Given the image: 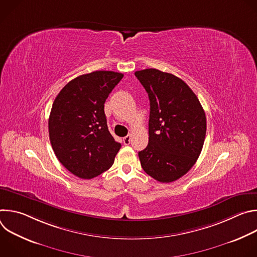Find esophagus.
I'll use <instances>...</instances> for the list:
<instances>
[{"label": "esophagus", "instance_id": "esophagus-1", "mask_svg": "<svg viewBox=\"0 0 257 257\" xmlns=\"http://www.w3.org/2000/svg\"><path fill=\"white\" fill-rule=\"evenodd\" d=\"M123 141H124V144H126V145L130 144V142H131V135L125 136V137L123 138Z\"/></svg>", "mask_w": 257, "mask_h": 257}]
</instances>
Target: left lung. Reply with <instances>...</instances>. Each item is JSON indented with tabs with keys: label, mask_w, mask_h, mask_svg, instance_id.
Masks as SVG:
<instances>
[{
	"label": "left lung",
	"mask_w": 257,
	"mask_h": 257,
	"mask_svg": "<svg viewBox=\"0 0 257 257\" xmlns=\"http://www.w3.org/2000/svg\"><path fill=\"white\" fill-rule=\"evenodd\" d=\"M149 93V144L138 153L144 172L162 183L184 176L196 163L205 139L206 118L192 89L158 69L135 72Z\"/></svg>",
	"instance_id": "1"
}]
</instances>
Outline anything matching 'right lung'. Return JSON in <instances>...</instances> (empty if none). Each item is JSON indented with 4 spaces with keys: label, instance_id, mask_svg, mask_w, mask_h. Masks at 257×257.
<instances>
[{
    "label": "right lung",
    "instance_id": "add662e5",
    "mask_svg": "<svg viewBox=\"0 0 257 257\" xmlns=\"http://www.w3.org/2000/svg\"><path fill=\"white\" fill-rule=\"evenodd\" d=\"M122 73L94 71L68 82L54 100L49 135L59 162L81 179L94 178L112 167L121 149L109 133L104 101Z\"/></svg>",
    "mask_w": 257,
    "mask_h": 257
}]
</instances>
